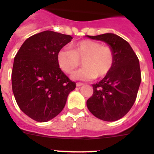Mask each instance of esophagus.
<instances>
[{
    "mask_svg": "<svg viewBox=\"0 0 154 154\" xmlns=\"http://www.w3.org/2000/svg\"><path fill=\"white\" fill-rule=\"evenodd\" d=\"M83 85H84V84H83V83H81V82H77V84H76V86H77V87H80V86H83Z\"/></svg>",
    "mask_w": 154,
    "mask_h": 154,
    "instance_id": "esophagus-1",
    "label": "esophagus"
}]
</instances>
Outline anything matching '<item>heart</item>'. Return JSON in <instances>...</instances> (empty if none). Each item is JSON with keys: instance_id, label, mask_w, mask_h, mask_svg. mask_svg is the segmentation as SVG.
Segmentation results:
<instances>
[{"instance_id": "1", "label": "heart", "mask_w": 154, "mask_h": 154, "mask_svg": "<svg viewBox=\"0 0 154 154\" xmlns=\"http://www.w3.org/2000/svg\"><path fill=\"white\" fill-rule=\"evenodd\" d=\"M114 60V52L110 46L91 40L77 42L73 45L72 50L62 48L57 54L60 68L68 74L72 73L80 65V60H82L84 67L72 75L73 80L78 81L105 77L112 70Z\"/></svg>"}]
</instances>
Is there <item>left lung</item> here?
<instances>
[{
  "label": "left lung",
  "instance_id": "obj_1",
  "mask_svg": "<svg viewBox=\"0 0 154 154\" xmlns=\"http://www.w3.org/2000/svg\"><path fill=\"white\" fill-rule=\"evenodd\" d=\"M87 36L106 42L114 52L115 60L110 72L92 85L94 91L86 105L94 117L114 122L124 117L135 103L141 82L140 62L129 43L116 34Z\"/></svg>",
  "mask_w": 154,
  "mask_h": 154
}]
</instances>
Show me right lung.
Here are the masks:
<instances>
[{"mask_svg": "<svg viewBox=\"0 0 154 154\" xmlns=\"http://www.w3.org/2000/svg\"><path fill=\"white\" fill-rule=\"evenodd\" d=\"M72 39L70 35L44 31L28 37L14 57V95L19 109L36 122L55 118L76 88L57 61L58 52Z\"/></svg>", "mask_w": 154, "mask_h": 154, "instance_id": "right-lung-1", "label": "right lung"}]
</instances>
